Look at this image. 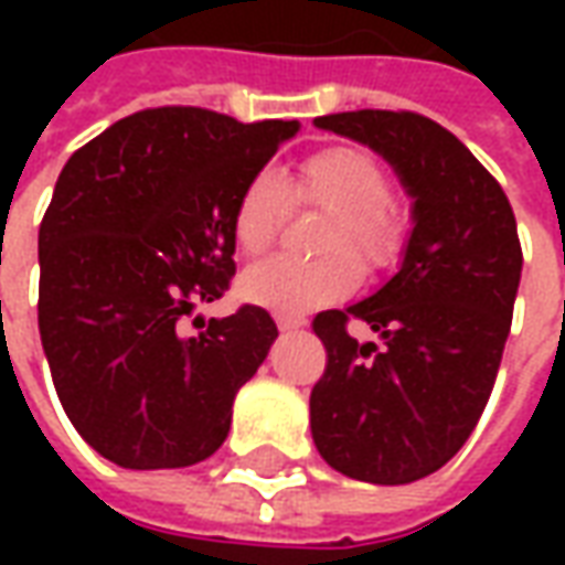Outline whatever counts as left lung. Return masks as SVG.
I'll return each instance as SVG.
<instances>
[{"mask_svg":"<svg viewBox=\"0 0 565 565\" xmlns=\"http://www.w3.org/2000/svg\"><path fill=\"white\" fill-rule=\"evenodd\" d=\"M275 150L263 124L148 108L72 153L39 230V332L81 438L124 469L209 460L278 339L266 308L193 318L235 275V223Z\"/></svg>","mask_w":565,"mask_h":565,"instance_id":"1","label":"left lung"}]
</instances>
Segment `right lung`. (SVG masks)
Here are the masks:
<instances>
[{
    "label": "right lung",
    "mask_w": 565,
    "mask_h": 565,
    "mask_svg": "<svg viewBox=\"0 0 565 565\" xmlns=\"http://www.w3.org/2000/svg\"><path fill=\"white\" fill-rule=\"evenodd\" d=\"M315 124L381 153L415 205L391 281L315 318L327 369L311 438L354 481L412 484L466 445L490 399L521 284L518 226L493 174L433 120L366 108Z\"/></svg>",
    "instance_id": "obj_1"
}]
</instances>
